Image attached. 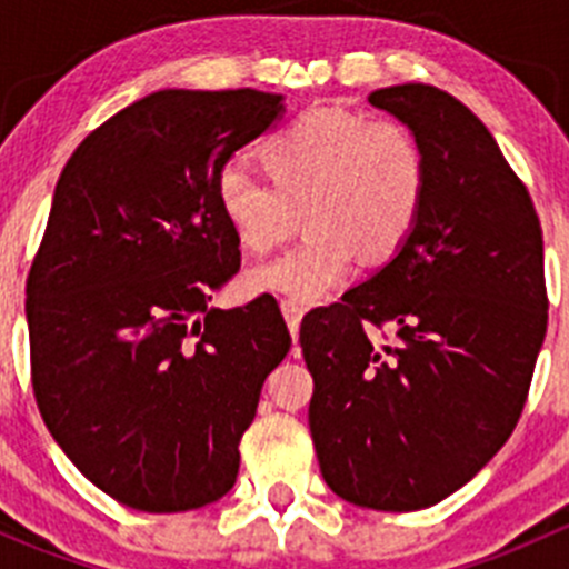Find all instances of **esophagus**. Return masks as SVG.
<instances>
[{"label": "esophagus", "instance_id": "esophagus-1", "mask_svg": "<svg viewBox=\"0 0 569 569\" xmlns=\"http://www.w3.org/2000/svg\"><path fill=\"white\" fill-rule=\"evenodd\" d=\"M280 311H283L286 325H289V330H291V338H297V332H300V321H302V313H306V308H302L300 302H295V300H283V302H280Z\"/></svg>", "mask_w": 569, "mask_h": 569}]
</instances>
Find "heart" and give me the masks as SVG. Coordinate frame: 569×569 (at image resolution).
<instances>
[{
  "label": "heart",
  "mask_w": 569,
  "mask_h": 569,
  "mask_svg": "<svg viewBox=\"0 0 569 569\" xmlns=\"http://www.w3.org/2000/svg\"><path fill=\"white\" fill-rule=\"evenodd\" d=\"M269 178L244 168L217 176L222 220L248 250H269L302 209L308 237L244 274L252 295L317 302L363 252L386 258L407 242L427 198V159L410 129L338 107L302 112L261 146Z\"/></svg>",
  "instance_id": "b5f03b06"
}]
</instances>
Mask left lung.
<instances>
[{
  "label": "left lung",
  "mask_w": 569,
  "mask_h": 569,
  "mask_svg": "<svg viewBox=\"0 0 569 569\" xmlns=\"http://www.w3.org/2000/svg\"><path fill=\"white\" fill-rule=\"evenodd\" d=\"M421 142V217L382 269L302 319L308 423L327 487L416 512L468 485L512 435L548 330L542 228L487 126L432 84L375 90ZM388 326L391 345L368 325Z\"/></svg>",
  "instance_id": "obj_1"
}]
</instances>
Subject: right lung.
<instances>
[{"mask_svg":"<svg viewBox=\"0 0 569 569\" xmlns=\"http://www.w3.org/2000/svg\"><path fill=\"white\" fill-rule=\"evenodd\" d=\"M261 90H159L62 168L27 278L32 388L51 438L140 512L214 503L291 336L272 306L220 311L239 239L217 206L228 159L283 118Z\"/></svg>","mask_w":569,"mask_h":569,"instance_id":"obj_1","label":"right lung"}]
</instances>
